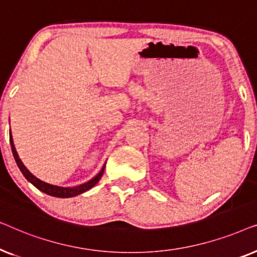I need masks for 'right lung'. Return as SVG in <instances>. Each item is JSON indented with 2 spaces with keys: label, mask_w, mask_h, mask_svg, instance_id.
I'll list each match as a JSON object with an SVG mask.
<instances>
[{
  "label": "right lung",
  "mask_w": 257,
  "mask_h": 257,
  "mask_svg": "<svg viewBox=\"0 0 257 257\" xmlns=\"http://www.w3.org/2000/svg\"><path fill=\"white\" fill-rule=\"evenodd\" d=\"M10 145H12V151H13V154H14V158H15V161L17 164V166L22 172L24 177L28 181H30L31 184H33L35 187L40 189L45 194H49V195H52V196H56V198H71V196H76L78 194H82V193L89 191L90 188H92L94 185L97 184L98 181L100 180L101 175L104 173V168H105V165L101 168V171L98 173L96 177L93 179H91L90 181L85 182V184H82L79 186H76V187H59V186H55V185H50V184H47V182L40 180V179H37L35 177L34 174H31L29 171L27 170V167L24 166L22 161L19 158V154H17L16 150H15V146H14V142H13V137L10 135Z\"/></svg>",
  "instance_id": "obj_1"
}]
</instances>
